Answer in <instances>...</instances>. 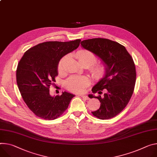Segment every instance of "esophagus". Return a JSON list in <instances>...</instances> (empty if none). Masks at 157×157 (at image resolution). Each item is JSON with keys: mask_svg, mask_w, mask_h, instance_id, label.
<instances>
[{"mask_svg": "<svg viewBox=\"0 0 157 157\" xmlns=\"http://www.w3.org/2000/svg\"><path fill=\"white\" fill-rule=\"evenodd\" d=\"M80 96H81L84 99H85V100H88V99H90L88 96H87L86 95H79Z\"/></svg>", "mask_w": 157, "mask_h": 157, "instance_id": "obj_1", "label": "esophagus"}]
</instances>
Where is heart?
I'll return each mask as SVG.
<instances>
[{"instance_id":"b5f03b06","label":"heart","mask_w":157,"mask_h":157,"mask_svg":"<svg viewBox=\"0 0 157 157\" xmlns=\"http://www.w3.org/2000/svg\"><path fill=\"white\" fill-rule=\"evenodd\" d=\"M76 58L81 66L91 67V72L94 79L101 80L103 79L108 73L107 65L103 63H99L93 65L96 61V56L92 52L86 49H81L75 54ZM66 57L63 58L59 62L58 69L59 73H63L64 69ZM90 84V79L85 76H72L65 81L66 88L71 92L82 93L85 91Z\"/></svg>"}]
</instances>
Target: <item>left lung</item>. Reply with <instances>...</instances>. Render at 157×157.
I'll return each instance as SVG.
<instances>
[{
  "instance_id": "obj_1",
  "label": "left lung",
  "mask_w": 157,
  "mask_h": 157,
  "mask_svg": "<svg viewBox=\"0 0 157 157\" xmlns=\"http://www.w3.org/2000/svg\"><path fill=\"white\" fill-rule=\"evenodd\" d=\"M81 45L98 56L108 67L107 75L92 89L94 94L99 95H88L101 103L99 108L91 113L100 120L115 117L126 106L134 91L136 74L133 58L124 46L108 39L84 40Z\"/></svg>"
}]
</instances>
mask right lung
Instances as JSON below:
<instances>
[{"label":"right lung","mask_w":157,"mask_h":157,"mask_svg":"<svg viewBox=\"0 0 157 157\" xmlns=\"http://www.w3.org/2000/svg\"><path fill=\"white\" fill-rule=\"evenodd\" d=\"M80 42H44L28 49L22 57L16 71L17 84L23 100L37 117L48 120L58 118L75 96L66 91L52 96L49 88L58 75L60 59L77 49Z\"/></svg>","instance_id":"1"}]
</instances>
